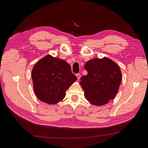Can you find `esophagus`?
Segmentation results:
<instances>
[{"mask_svg":"<svg viewBox=\"0 0 148 148\" xmlns=\"http://www.w3.org/2000/svg\"><path fill=\"white\" fill-rule=\"evenodd\" d=\"M76 76H77V78L79 79L80 78H81V75L80 74H79V73H77V75H76Z\"/></svg>","mask_w":148,"mask_h":148,"instance_id":"esophagus-1","label":"esophagus"}]
</instances>
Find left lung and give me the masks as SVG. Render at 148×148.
<instances>
[{
	"label": "left lung",
	"instance_id": "8db88e82",
	"mask_svg": "<svg viewBox=\"0 0 148 148\" xmlns=\"http://www.w3.org/2000/svg\"><path fill=\"white\" fill-rule=\"evenodd\" d=\"M88 74L80 78L85 98L95 106H102L114 99L122 77L119 66L109 58L95 59L84 65Z\"/></svg>",
	"mask_w": 148,
	"mask_h": 148
}]
</instances>
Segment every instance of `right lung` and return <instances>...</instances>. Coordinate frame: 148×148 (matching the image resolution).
I'll return each mask as SVG.
<instances>
[{"mask_svg":"<svg viewBox=\"0 0 148 148\" xmlns=\"http://www.w3.org/2000/svg\"><path fill=\"white\" fill-rule=\"evenodd\" d=\"M32 79L38 99L49 104H55L64 99L66 91L77 77L66 61L48 55L34 66Z\"/></svg>","mask_w":148,"mask_h":148,"instance_id":"1","label":"right lung"}]
</instances>
